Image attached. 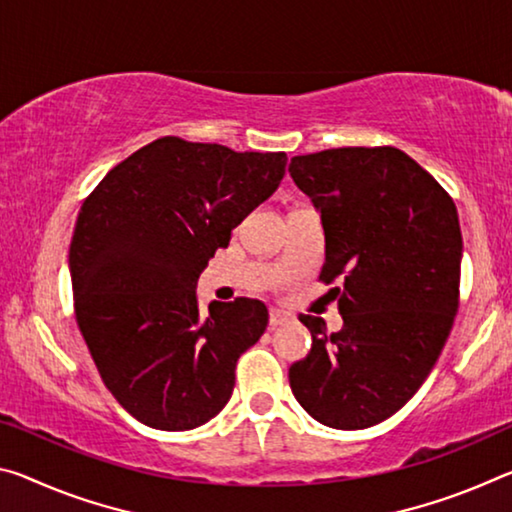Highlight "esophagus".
I'll return each mask as SVG.
<instances>
[{"instance_id":"obj_1","label":"esophagus","mask_w":512,"mask_h":512,"mask_svg":"<svg viewBox=\"0 0 512 512\" xmlns=\"http://www.w3.org/2000/svg\"><path fill=\"white\" fill-rule=\"evenodd\" d=\"M294 319H296V316L285 312V310H271L269 326H271V328H278V326H285V323H291Z\"/></svg>"}]
</instances>
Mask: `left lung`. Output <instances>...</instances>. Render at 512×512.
I'll return each instance as SVG.
<instances>
[{
    "label": "left lung",
    "mask_w": 512,
    "mask_h": 512,
    "mask_svg": "<svg viewBox=\"0 0 512 512\" xmlns=\"http://www.w3.org/2000/svg\"><path fill=\"white\" fill-rule=\"evenodd\" d=\"M289 173L326 237L321 280L344 326L300 314L312 332L289 369L296 401L339 431L376 426L424 385L458 312L462 234L458 212L431 173L396 148L300 154Z\"/></svg>",
    "instance_id": "1"
}]
</instances>
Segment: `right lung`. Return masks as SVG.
Listing matches in <instances>:
<instances>
[{
	"instance_id": "right-lung-1",
	"label": "right lung",
	"mask_w": 512,
	"mask_h": 512,
	"mask_svg": "<svg viewBox=\"0 0 512 512\" xmlns=\"http://www.w3.org/2000/svg\"><path fill=\"white\" fill-rule=\"evenodd\" d=\"M285 168V152L164 136L111 168L81 207L70 243L77 323L104 385L141 424L191 431L230 401L269 310L214 300L202 316L198 278Z\"/></svg>"
}]
</instances>
